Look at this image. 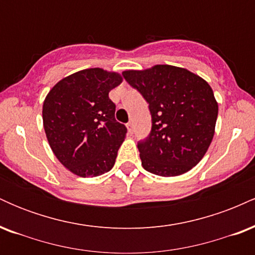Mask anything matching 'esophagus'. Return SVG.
<instances>
[{
  "label": "esophagus",
  "instance_id": "obj_1",
  "mask_svg": "<svg viewBox=\"0 0 255 255\" xmlns=\"http://www.w3.org/2000/svg\"><path fill=\"white\" fill-rule=\"evenodd\" d=\"M127 128H128V131H129V133L131 134L134 131V125H133V122H128L127 124Z\"/></svg>",
  "mask_w": 255,
  "mask_h": 255
}]
</instances>
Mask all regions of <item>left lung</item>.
I'll return each instance as SVG.
<instances>
[{
    "label": "left lung",
    "instance_id": "8db88e82",
    "mask_svg": "<svg viewBox=\"0 0 255 255\" xmlns=\"http://www.w3.org/2000/svg\"><path fill=\"white\" fill-rule=\"evenodd\" d=\"M122 75L146 99L152 116L150 135L137 144L142 168L164 177L194 168L215 135L218 103L211 86L170 64L129 69Z\"/></svg>",
    "mask_w": 255,
    "mask_h": 255
}]
</instances>
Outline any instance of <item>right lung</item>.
I'll list each match as a JSON object with an SVG mask.
<instances>
[{
  "label": "right lung",
  "mask_w": 255,
  "mask_h": 255,
  "mask_svg": "<svg viewBox=\"0 0 255 255\" xmlns=\"http://www.w3.org/2000/svg\"><path fill=\"white\" fill-rule=\"evenodd\" d=\"M116 72L89 68L63 78L43 103V126L52 152L80 177L111 170L127 128L115 120L109 92L122 83Z\"/></svg>",
  "instance_id": "add662e5"
}]
</instances>
